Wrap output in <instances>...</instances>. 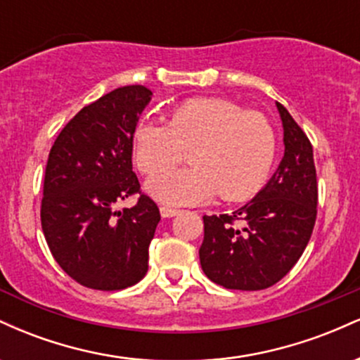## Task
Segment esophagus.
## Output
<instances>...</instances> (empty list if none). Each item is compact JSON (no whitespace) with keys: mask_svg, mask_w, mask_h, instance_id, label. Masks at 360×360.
Returning a JSON list of instances; mask_svg holds the SVG:
<instances>
[{"mask_svg":"<svg viewBox=\"0 0 360 360\" xmlns=\"http://www.w3.org/2000/svg\"><path fill=\"white\" fill-rule=\"evenodd\" d=\"M179 212H181V210L169 208V206H160V217H162V218H172V217H176V214Z\"/></svg>","mask_w":360,"mask_h":360,"instance_id":"esophagus-1","label":"esophagus"}]
</instances>
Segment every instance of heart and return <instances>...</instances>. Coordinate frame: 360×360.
<instances>
[{
    "label": "heart",
    "mask_w": 360,
    "mask_h": 360,
    "mask_svg": "<svg viewBox=\"0 0 360 360\" xmlns=\"http://www.w3.org/2000/svg\"><path fill=\"white\" fill-rule=\"evenodd\" d=\"M134 159L142 172H154L146 191L162 205H198L220 191L242 201L266 184L276 159L274 128L266 117L243 111L221 98H193L177 105L166 123L140 120L134 128ZM186 150L193 166L162 169Z\"/></svg>",
    "instance_id": "heart-1"
}]
</instances>
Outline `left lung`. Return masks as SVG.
<instances>
[{"label": "left lung", "instance_id": "8db88e82", "mask_svg": "<svg viewBox=\"0 0 360 360\" xmlns=\"http://www.w3.org/2000/svg\"><path fill=\"white\" fill-rule=\"evenodd\" d=\"M284 157L254 198L230 214L203 217L201 269L226 289L257 291L292 269L316 220V171L313 147L281 103ZM240 221L242 227L234 225Z\"/></svg>", "mask_w": 360, "mask_h": 360}]
</instances>
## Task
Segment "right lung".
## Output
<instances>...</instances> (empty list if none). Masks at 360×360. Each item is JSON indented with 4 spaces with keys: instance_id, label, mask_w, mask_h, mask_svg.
I'll return each instance as SVG.
<instances>
[{
    "instance_id": "obj_1",
    "label": "right lung",
    "mask_w": 360,
    "mask_h": 360,
    "mask_svg": "<svg viewBox=\"0 0 360 360\" xmlns=\"http://www.w3.org/2000/svg\"><path fill=\"white\" fill-rule=\"evenodd\" d=\"M150 100L152 91L140 84L111 91L62 128L49 154L40 210L45 240L86 288L125 289L147 274L159 208L146 194L131 208L115 206L140 189L131 135Z\"/></svg>"
}]
</instances>
